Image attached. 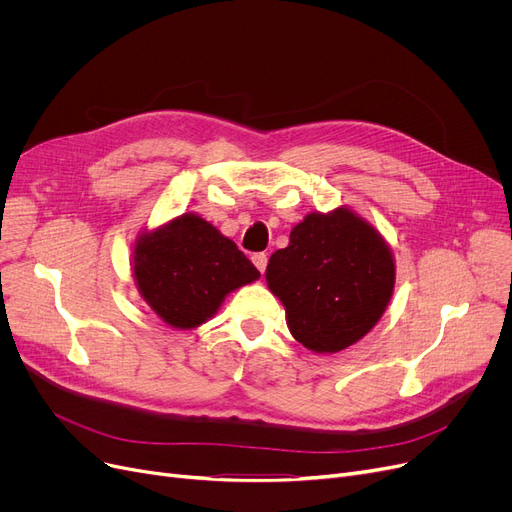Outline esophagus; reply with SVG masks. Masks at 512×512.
<instances>
[{
  "instance_id": "1",
  "label": "esophagus",
  "mask_w": 512,
  "mask_h": 512,
  "mask_svg": "<svg viewBox=\"0 0 512 512\" xmlns=\"http://www.w3.org/2000/svg\"><path fill=\"white\" fill-rule=\"evenodd\" d=\"M253 263H255L257 270L263 274L265 267H267V255H265V253H255V255H253Z\"/></svg>"
}]
</instances>
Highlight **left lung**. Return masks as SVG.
<instances>
[{"label":"left lung","mask_w":512,"mask_h":512,"mask_svg":"<svg viewBox=\"0 0 512 512\" xmlns=\"http://www.w3.org/2000/svg\"><path fill=\"white\" fill-rule=\"evenodd\" d=\"M265 280L286 307L294 340L313 353H338L386 311L394 259L378 230L338 207L294 226L288 247L270 257Z\"/></svg>","instance_id":"1"}]
</instances>
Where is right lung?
Returning <instances> with one entry per match:
<instances>
[{
	"instance_id": "1",
	"label": "right lung",
	"mask_w": 512,
	"mask_h": 512,
	"mask_svg": "<svg viewBox=\"0 0 512 512\" xmlns=\"http://www.w3.org/2000/svg\"><path fill=\"white\" fill-rule=\"evenodd\" d=\"M132 270L147 305L180 330L205 324L228 292L259 278L247 255L195 213L141 234Z\"/></svg>"
}]
</instances>
